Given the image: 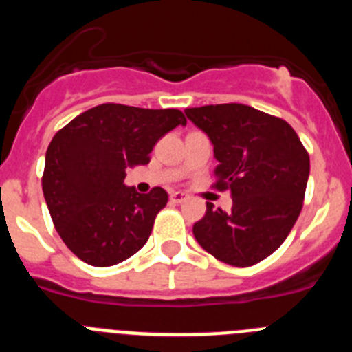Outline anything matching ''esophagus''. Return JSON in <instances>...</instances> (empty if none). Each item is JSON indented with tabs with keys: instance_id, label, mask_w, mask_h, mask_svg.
Masks as SVG:
<instances>
[{
	"instance_id": "34e87169",
	"label": "esophagus",
	"mask_w": 352,
	"mask_h": 352,
	"mask_svg": "<svg viewBox=\"0 0 352 352\" xmlns=\"http://www.w3.org/2000/svg\"><path fill=\"white\" fill-rule=\"evenodd\" d=\"M169 199H170V203H174V204H179V203H183V201H185V199H186V195L183 194V192H170Z\"/></svg>"
}]
</instances>
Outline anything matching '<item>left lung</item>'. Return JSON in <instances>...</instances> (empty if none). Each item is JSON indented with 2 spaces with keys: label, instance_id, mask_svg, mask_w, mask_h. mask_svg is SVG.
I'll list each match as a JSON object with an SVG mask.
<instances>
[{
  "label": "left lung",
  "instance_id": "left-lung-1",
  "mask_svg": "<svg viewBox=\"0 0 352 352\" xmlns=\"http://www.w3.org/2000/svg\"><path fill=\"white\" fill-rule=\"evenodd\" d=\"M213 144L214 188L229 190V213L206 203L194 223L197 243L238 268L272 256L303 208L310 158L287 121L243 104L185 109Z\"/></svg>",
  "mask_w": 352,
  "mask_h": 352
}]
</instances>
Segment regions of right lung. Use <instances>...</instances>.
Segmentation results:
<instances>
[{"mask_svg": "<svg viewBox=\"0 0 352 352\" xmlns=\"http://www.w3.org/2000/svg\"><path fill=\"white\" fill-rule=\"evenodd\" d=\"M186 120L178 109L102 104L79 114L52 138L42 190L52 223L80 261L105 268L148 241L167 192L139 194L126 167L146 166L160 138Z\"/></svg>", "mask_w": 352, "mask_h": 352, "instance_id": "obj_1", "label": "right lung"}]
</instances>
